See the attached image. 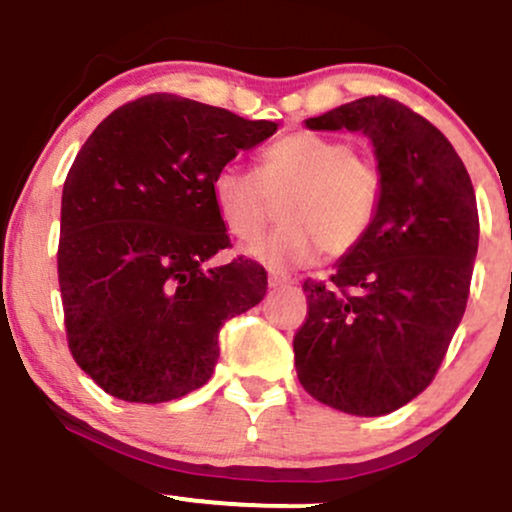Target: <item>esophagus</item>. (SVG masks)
<instances>
[{
    "instance_id": "34e87169",
    "label": "esophagus",
    "mask_w": 512,
    "mask_h": 512,
    "mask_svg": "<svg viewBox=\"0 0 512 512\" xmlns=\"http://www.w3.org/2000/svg\"><path fill=\"white\" fill-rule=\"evenodd\" d=\"M290 282V275L280 273V270H268V285L270 287H282Z\"/></svg>"
}]
</instances>
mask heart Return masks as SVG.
Listing matches in <instances>:
<instances>
[{
  "mask_svg": "<svg viewBox=\"0 0 512 512\" xmlns=\"http://www.w3.org/2000/svg\"><path fill=\"white\" fill-rule=\"evenodd\" d=\"M278 208V227L249 249L273 268L302 266L321 251L345 256L364 242L383 201V170L357 153L347 138L297 129L275 138L256 155L254 172L220 167L210 179V198L227 232L254 242Z\"/></svg>",
  "mask_w": 512,
  "mask_h": 512,
  "instance_id": "1",
  "label": "heart"
}]
</instances>
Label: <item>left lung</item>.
<instances>
[{
	"instance_id": "obj_1",
	"label": "left lung",
	"mask_w": 512,
	"mask_h": 512,
	"mask_svg": "<svg viewBox=\"0 0 512 512\" xmlns=\"http://www.w3.org/2000/svg\"><path fill=\"white\" fill-rule=\"evenodd\" d=\"M306 126L364 131L383 170V201L338 270L304 280L294 366L311 398L381 417L429 388L460 326L479 246L477 198L448 138L398 100L369 95Z\"/></svg>"
}]
</instances>
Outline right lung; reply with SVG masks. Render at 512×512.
<instances>
[{"instance_id":"obj_1","label":"right lung","mask_w":512,"mask_h":512,"mask_svg":"<svg viewBox=\"0 0 512 512\" xmlns=\"http://www.w3.org/2000/svg\"><path fill=\"white\" fill-rule=\"evenodd\" d=\"M278 124L150 93L117 107L78 150L62 191L57 275L71 357L126 402L177 400L218 364L227 318L268 290L261 263L230 249L210 179Z\"/></svg>"}]
</instances>
